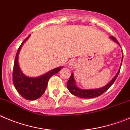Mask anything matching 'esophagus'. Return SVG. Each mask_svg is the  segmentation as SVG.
<instances>
[{
	"label": "esophagus",
	"instance_id": "obj_1",
	"mask_svg": "<svg viewBox=\"0 0 130 130\" xmlns=\"http://www.w3.org/2000/svg\"><path fill=\"white\" fill-rule=\"evenodd\" d=\"M68 66L71 70H74L77 66V63H76V62L75 60H72V61H71L69 63Z\"/></svg>",
	"mask_w": 130,
	"mask_h": 130
}]
</instances>
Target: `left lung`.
<instances>
[{"instance_id":"1","label":"left lung","mask_w":130,"mask_h":130,"mask_svg":"<svg viewBox=\"0 0 130 130\" xmlns=\"http://www.w3.org/2000/svg\"><path fill=\"white\" fill-rule=\"evenodd\" d=\"M110 38L111 39H112L114 42L117 43L120 46L119 42L117 41V40L114 37L110 36ZM123 55L122 56V61H123ZM122 61L121 64V66L122 65ZM120 69L121 68H119V70L118 72L117 73L116 76L106 86L98 89H82L78 88L76 86V82H75V78H74L73 73H72L71 75V76H70V79H69L68 82L67 83V88L68 89L69 91L73 95H74L75 96H78V97L80 98H93L98 97V96H100V95H101L103 93H104L106 91H107L110 88V87L114 83L115 80H116L119 73Z\"/></svg>"}]
</instances>
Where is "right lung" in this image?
<instances>
[{
    "instance_id": "1",
    "label": "right lung",
    "mask_w": 130,
    "mask_h": 130,
    "mask_svg": "<svg viewBox=\"0 0 130 130\" xmlns=\"http://www.w3.org/2000/svg\"><path fill=\"white\" fill-rule=\"evenodd\" d=\"M30 36V34L22 42L17 51L13 67V81L16 89L22 97L27 100H35L43 94L50 77L57 73L63 67L60 66L55 68L48 72L37 77H29L25 75L19 67L18 55L22 46Z\"/></svg>"
}]
</instances>
